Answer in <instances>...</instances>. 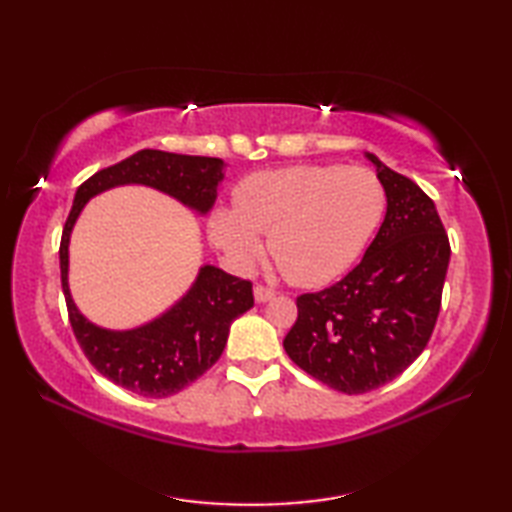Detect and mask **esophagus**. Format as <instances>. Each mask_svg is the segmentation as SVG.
Here are the masks:
<instances>
[{
    "mask_svg": "<svg viewBox=\"0 0 512 512\" xmlns=\"http://www.w3.org/2000/svg\"><path fill=\"white\" fill-rule=\"evenodd\" d=\"M253 292H255V299H257L259 303L270 301V299L275 297V290H273V288H268V286H262V284H257Z\"/></svg>",
    "mask_w": 512,
    "mask_h": 512,
    "instance_id": "1",
    "label": "esophagus"
}]
</instances>
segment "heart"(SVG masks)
I'll use <instances>...</instances> for the list:
<instances>
[{"mask_svg": "<svg viewBox=\"0 0 512 512\" xmlns=\"http://www.w3.org/2000/svg\"><path fill=\"white\" fill-rule=\"evenodd\" d=\"M383 182L365 167L306 165L259 171L233 191V209L209 220L213 244L246 266L268 235L270 255L292 284L317 288L350 268L383 222Z\"/></svg>", "mask_w": 512, "mask_h": 512, "instance_id": "heart-1", "label": "heart"}]
</instances>
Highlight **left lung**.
<instances>
[{"instance_id":"8db88e82","label":"left lung","mask_w":512,"mask_h":512,"mask_svg":"<svg viewBox=\"0 0 512 512\" xmlns=\"http://www.w3.org/2000/svg\"><path fill=\"white\" fill-rule=\"evenodd\" d=\"M387 213L361 264L334 286L297 297L284 350L303 372L343 394L400 376L436 328L451 246L436 204L416 182L367 154Z\"/></svg>"}]
</instances>
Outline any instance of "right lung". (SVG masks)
<instances>
[{
	"label": "right lung",
	"instance_id": "1",
	"mask_svg": "<svg viewBox=\"0 0 512 512\" xmlns=\"http://www.w3.org/2000/svg\"><path fill=\"white\" fill-rule=\"evenodd\" d=\"M222 169L220 158L143 149L96 171L76 189L59 246L61 286L70 325L96 372L138 396L165 398L178 394L213 367L224 352L231 323L253 308V284L215 266H204L187 295L156 321L127 332L96 328L76 310L70 297L68 244L72 226L92 195L118 184H147L206 213L217 198V184L224 178Z\"/></svg>",
	"mask_w": 512,
	"mask_h": 512
}]
</instances>
